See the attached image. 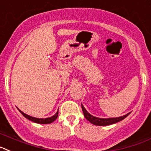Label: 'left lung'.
I'll return each instance as SVG.
<instances>
[{
	"label": "left lung",
	"mask_w": 151,
	"mask_h": 151,
	"mask_svg": "<svg viewBox=\"0 0 151 151\" xmlns=\"http://www.w3.org/2000/svg\"><path fill=\"white\" fill-rule=\"evenodd\" d=\"M81 107H82V110H83V115H84V117L86 118L87 120H88L90 122H91L92 124H95V125H99V126H105V125H109V124H115L116 122H119L122 121V119H124V118H126L128 115L130 113H128L127 115H123L121 117L118 118H109V119H100V118H96L94 117L93 115H90L86 109L83 107V106L81 104Z\"/></svg>",
	"instance_id": "8db88e82"
}]
</instances>
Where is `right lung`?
Listing matches in <instances>:
<instances>
[{
  "instance_id": "add662e5",
  "label": "right lung",
  "mask_w": 151,
  "mask_h": 151,
  "mask_svg": "<svg viewBox=\"0 0 151 151\" xmlns=\"http://www.w3.org/2000/svg\"><path fill=\"white\" fill-rule=\"evenodd\" d=\"M19 112H21V114L24 116V117L27 118V119L30 120V121L33 122H36V123H39V124H50V123L53 122L56 119H57L58 115V111L57 112V113L55 114V115L52 116L50 118H47V119H38V118H34L32 117V116H30V115H27V114H25L24 112H23L22 111L19 109Z\"/></svg>"
}]
</instances>
